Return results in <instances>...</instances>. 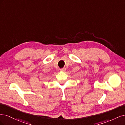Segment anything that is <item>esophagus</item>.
I'll use <instances>...</instances> for the list:
<instances>
[{"instance_id":"esophagus-1","label":"esophagus","mask_w":125,"mask_h":125,"mask_svg":"<svg viewBox=\"0 0 125 125\" xmlns=\"http://www.w3.org/2000/svg\"><path fill=\"white\" fill-rule=\"evenodd\" d=\"M60 70L62 71H66V68H63L60 69Z\"/></svg>"}]
</instances>
